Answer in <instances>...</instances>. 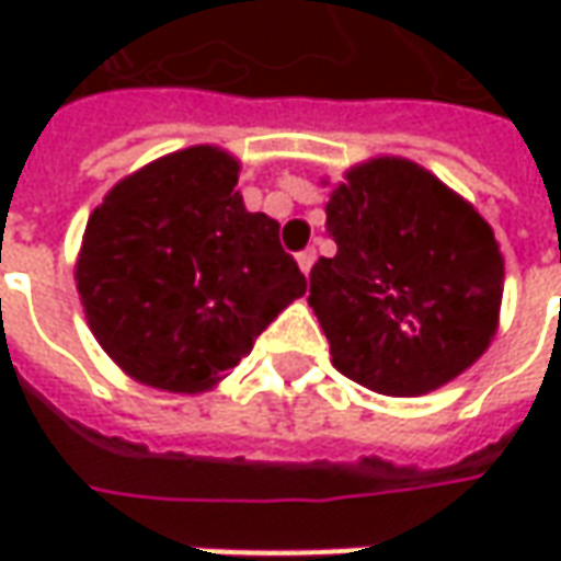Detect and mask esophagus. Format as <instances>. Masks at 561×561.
Segmentation results:
<instances>
[{"instance_id": "esophagus-1", "label": "esophagus", "mask_w": 561, "mask_h": 561, "mask_svg": "<svg viewBox=\"0 0 561 561\" xmlns=\"http://www.w3.org/2000/svg\"><path fill=\"white\" fill-rule=\"evenodd\" d=\"M314 259H318V255H314V249H302V252L296 255V262H299V268H302V274H306V277H309V271H312Z\"/></svg>"}]
</instances>
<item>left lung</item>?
Wrapping results in <instances>:
<instances>
[{
    "label": "left lung",
    "instance_id": "1",
    "mask_svg": "<svg viewBox=\"0 0 561 561\" xmlns=\"http://www.w3.org/2000/svg\"><path fill=\"white\" fill-rule=\"evenodd\" d=\"M334 259L309 306L334 368L383 397H419L484 356L503 302V255L484 218L409 159L346 171L328 203Z\"/></svg>",
    "mask_w": 561,
    "mask_h": 561
}]
</instances>
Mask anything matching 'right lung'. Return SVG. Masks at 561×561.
<instances>
[{"label": "right lung", "instance_id": "right-lung-1", "mask_svg": "<svg viewBox=\"0 0 561 561\" xmlns=\"http://www.w3.org/2000/svg\"><path fill=\"white\" fill-rule=\"evenodd\" d=\"M237 174L225 149L190 146L112 186L87 221L75 280L90 331L156 390L215 387L306 293L280 225L247 211Z\"/></svg>", "mask_w": 561, "mask_h": 561}]
</instances>
